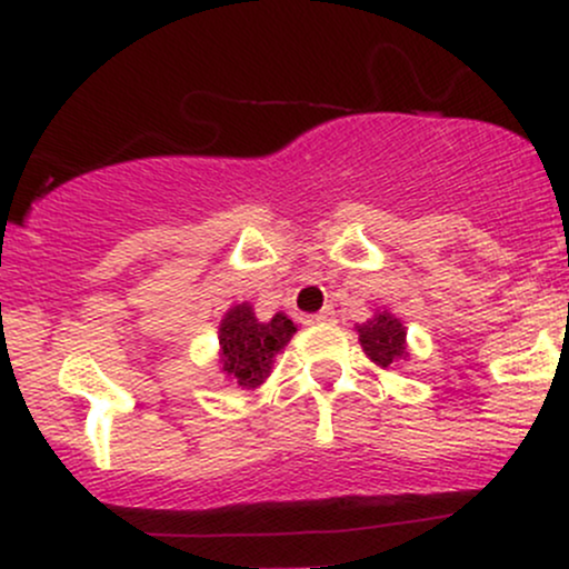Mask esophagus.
<instances>
[{"instance_id":"1","label":"esophagus","mask_w":569,"mask_h":569,"mask_svg":"<svg viewBox=\"0 0 569 569\" xmlns=\"http://www.w3.org/2000/svg\"><path fill=\"white\" fill-rule=\"evenodd\" d=\"M335 318H337L335 307H329V305H326L321 312H316V316H312V321H316V323H331V321H335Z\"/></svg>"}]
</instances>
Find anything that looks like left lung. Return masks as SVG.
Listing matches in <instances>:
<instances>
[{
    "label": "left lung",
    "mask_w": 569,
    "mask_h": 569,
    "mask_svg": "<svg viewBox=\"0 0 569 569\" xmlns=\"http://www.w3.org/2000/svg\"><path fill=\"white\" fill-rule=\"evenodd\" d=\"M358 339H361L363 352L382 369H388L398 358H407V329L388 310L377 312L367 323L358 326Z\"/></svg>",
    "instance_id": "left-lung-1"
}]
</instances>
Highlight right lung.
I'll return each mask as SVG.
<instances>
[{
    "label": "right lung",
    "mask_w": 569,
    "mask_h": 569,
    "mask_svg": "<svg viewBox=\"0 0 569 569\" xmlns=\"http://www.w3.org/2000/svg\"><path fill=\"white\" fill-rule=\"evenodd\" d=\"M293 335L297 326L283 312H276L270 321L262 323L248 302L230 307L219 329L221 371L240 388H259L270 377L276 356Z\"/></svg>",
    "instance_id": "obj_1"
}]
</instances>
